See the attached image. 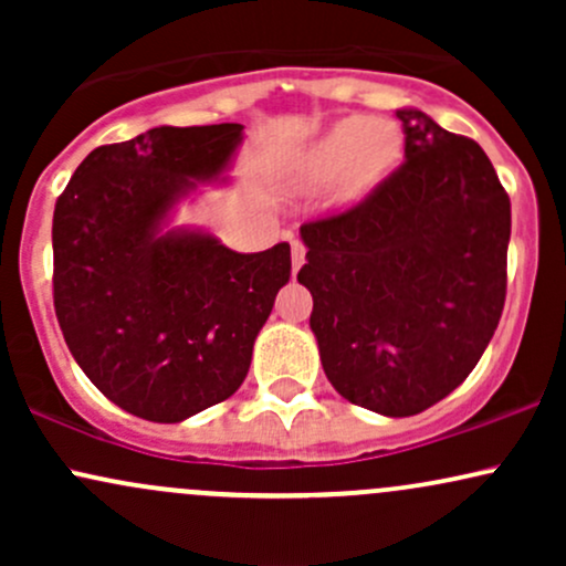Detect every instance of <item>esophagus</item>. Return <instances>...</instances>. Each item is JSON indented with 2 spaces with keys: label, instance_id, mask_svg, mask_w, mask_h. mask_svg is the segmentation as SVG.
<instances>
[{
  "label": "esophagus",
  "instance_id": "obj_1",
  "mask_svg": "<svg viewBox=\"0 0 566 566\" xmlns=\"http://www.w3.org/2000/svg\"><path fill=\"white\" fill-rule=\"evenodd\" d=\"M305 263V244L297 242V239H292V271L297 274V269Z\"/></svg>",
  "mask_w": 566,
  "mask_h": 566
}]
</instances>
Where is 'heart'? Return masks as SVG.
Here are the masks:
<instances>
[{
	"label": "heart",
	"mask_w": 566,
	"mask_h": 566,
	"mask_svg": "<svg viewBox=\"0 0 566 566\" xmlns=\"http://www.w3.org/2000/svg\"><path fill=\"white\" fill-rule=\"evenodd\" d=\"M401 151V133L394 122H373L369 116H348L329 129L305 157V175L314 184L343 172L340 193L359 199L380 180Z\"/></svg>",
	"instance_id": "obj_1"
}]
</instances>
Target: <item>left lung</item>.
Instances as JSON below:
<instances>
[{
  "mask_svg": "<svg viewBox=\"0 0 566 566\" xmlns=\"http://www.w3.org/2000/svg\"><path fill=\"white\" fill-rule=\"evenodd\" d=\"M405 161L359 205L301 226L297 282L335 391L409 418L482 359L505 303L511 199L476 140L396 112Z\"/></svg>",
  "mask_w": 566,
  "mask_h": 566,
  "instance_id": "obj_1",
  "label": "left lung"
}]
</instances>
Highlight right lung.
<instances>
[{
  "instance_id": "add662e5",
  "label": "right lung",
  "mask_w": 566,
  "mask_h": 566,
  "mask_svg": "<svg viewBox=\"0 0 566 566\" xmlns=\"http://www.w3.org/2000/svg\"><path fill=\"white\" fill-rule=\"evenodd\" d=\"M242 125L154 127L97 146L53 216V301L71 356L116 407L180 423L242 386L290 282V244L233 252L212 233L161 231L197 180H216Z\"/></svg>"
}]
</instances>
